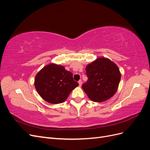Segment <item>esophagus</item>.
Segmentation results:
<instances>
[{
    "label": "esophagus",
    "instance_id": "34e87169",
    "mask_svg": "<svg viewBox=\"0 0 150 150\" xmlns=\"http://www.w3.org/2000/svg\"><path fill=\"white\" fill-rule=\"evenodd\" d=\"M78 83H79V86H81V85H82V81H81V80H79V81H78Z\"/></svg>",
    "mask_w": 150,
    "mask_h": 150
}]
</instances>
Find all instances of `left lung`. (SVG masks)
Wrapping results in <instances>:
<instances>
[{"instance_id":"1","label":"left lung","mask_w":150,"mask_h":150,"mask_svg":"<svg viewBox=\"0 0 150 150\" xmlns=\"http://www.w3.org/2000/svg\"><path fill=\"white\" fill-rule=\"evenodd\" d=\"M87 82L82 88L94 102H103L116 91L121 79L119 68L108 59L98 58L86 67Z\"/></svg>"}]
</instances>
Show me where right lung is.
<instances>
[{"label":"right lung","instance_id":"obj_1","mask_svg":"<svg viewBox=\"0 0 150 150\" xmlns=\"http://www.w3.org/2000/svg\"><path fill=\"white\" fill-rule=\"evenodd\" d=\"M38 93L45 101L51 104L64 102L70 93L79 84L72 74L64 66L51 64L37 74L34 82Z\"/></svg>","mask_w":150,"mask_h":150}]
</instances>
